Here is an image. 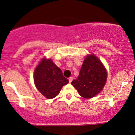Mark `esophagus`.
I'll return each mask as SVG.
<instances>
[{"mask_svg": "<svg viewBox=\"0 0 135 135\" xmlns=\"http://www.w3.org/2000/svg\"><path fill=\"white\" fill-rule=\"evenodd\" d=\"M73 77H70L69 78V83H71L72 82V81H73Z\"/></svg>", "mask_w": 135, "mask_h": 135, "instance_id": "esophagus-1", "label": "esophagus"}]
</instances>
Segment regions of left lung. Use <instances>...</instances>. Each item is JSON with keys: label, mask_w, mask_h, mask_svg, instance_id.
Wrapping results in <instances>:
<instances>
[{"label": "left lung", "mask_w": 135, "mask_h": 135, "mask_svg": "<svg viewBox=\"0 0 135 135\" xmlns=\"http://www.w3.org/2000/svg\"><path fill=\"white\" fill-rule=\"evenodd\" d=\"M107 73L100 60L93 55L84 59L78 77L71 82L79 94L89 99L97 95L104 88Z\"/></svg>", "instance_id": "obj_1"}]
</instances>
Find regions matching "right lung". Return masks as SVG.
I'll return each instance as SVG.
<instances>
[{
	"label": "right lung",
	"instance_id": "right-lung-1",
	"mask_svg": "<svg viewBox=\"0 0 135 135\" xmlns=\"http://www.w3.org/2000/svg\"><path fill=\"white\" fill-rule=\"evenodd\" d=\"M34 81L38 90L47 99L59 95L61 88L69 83L62 71L51 59H44L34 73Z\"/></svg>",
	"mask_w": 135,
	"mask_h": 135
}]
</instances>
